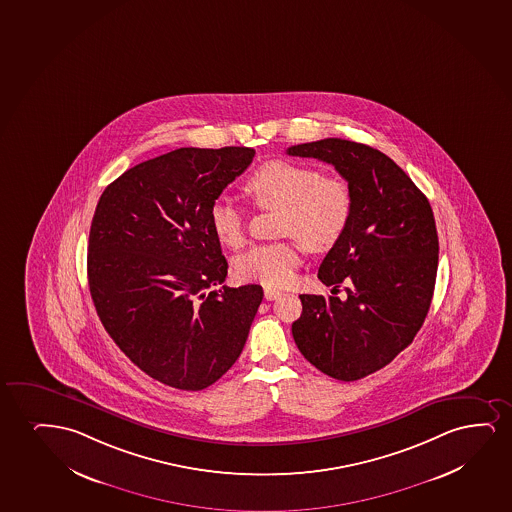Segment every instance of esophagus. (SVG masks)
<instances>
[{"instance_id": "obj_1", "label": "esophagus", "mask_w": 512, "mask_h": 512, "mask_svg": "<svg viewBox=\"0 0 512 512\" xmlns=\"http://www.w3.org/2000/svg\"><path fill=\"white\" fill-rule=\"evenodd\" d=\"M264 297H266L267 300H276L281 297V292L279 290H274V288H264Z\"/></svg>"}]
</instances>
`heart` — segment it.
Segmentation results:
<instances>
[{"label": "heart", "instance_id": "obj_1", "mask_svg": "<svg viewBox=\"0 0 512 512\" xmlns=\"http://www.w3.org/2000/svg\"><path fill=\"white\" fill-rule=\"evenodd\" d=\"M245 191L260 208L283 210L279 234L299 239L312 252L337 245L351 222L354 198L346 180L323 175L306 163L267 161L248 177ZM208 220L224 245L239 248L245 243V213L231 198L213 201ZM299 241L253 246L236 260L238 278L267 286L292 283L302 262Z\"/></svg>", "mask_w": 512, "mask_h": 512}]
</instances>
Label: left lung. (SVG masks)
<instances>
[{
    "instance_id": "1",
    "label": "left lung",
    "mask_w": 512,
    "mask_h": 512,
    "mask_svg": "<svg viewBox=\"0 0 512 512\" xmlns=\"http://www.w3.org/2000/svg\"><path fill=\"white\" fill-rule=\"evenodd\" d=\"M286 153L335 166L354 198L346 234L318 271L333 290L344 283L346 299L300 295L293 339L319 372L363 379L389 365L424 325L438 273L431 205L389 156L365 144L323 139Z\"/></svg>"
}]
</instances>
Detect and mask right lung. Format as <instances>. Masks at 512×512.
Listing matches in <instances>:
<instances>
[{
    "instance_id": "right-lung-1",
    "label": "right lung",
    "mask_w": 512,
    "mask_h": 512,
    "mask_svg": "<svg viewBox=\"0 0 512 512\" xmlns=\"http://www.w3.org/2000/svg\"><path fill=\"white\" fill-rule=\"evenodd\" d=\"M252 147H180L106 187L88 239L100 321L142 372L201 391L236 363L264 292L222 286L227 260L208 210L252 163Z\"/></svg>"
}]
</instances>
